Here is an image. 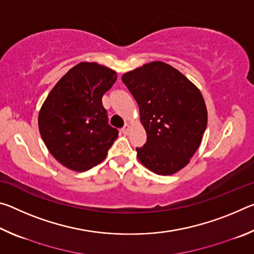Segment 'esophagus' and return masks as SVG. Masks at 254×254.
Listing matches in <instances>:
<instances>
[{
  "label": "esophagus",
  "mask_w": 254,
  "mask_h": 254,
  "mask_svg": "<svg viewBox=\"0 0 254 254\" xmlns=\"http://www.w3.org/2000/svg\"><path fill=\"white\" fill-rule=\"evenodd\" d=\"M130 128H131V127L128 126V124L127 123L126 126H124V127H122V132H123V134H128V132H130Z\"/></svg>",
  "instance_id": "34e87169"
}]
</instances>
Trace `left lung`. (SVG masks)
I'll return each mask as SVG.
<instances>
[{
  "instance_id": "obj_1",
  "label": "left lung",
  "mask_w": 254,
  "mask_h": 254,
  "mask_svg": "<svg viewBox=\"0 0 254 254\" xmlns=\"http://www.w3.org/2000/svg\"><path fill=\"white\" fill-rule=\"evenodd\" d=\"M139 105L147 142L136 157L152 173L169 176L186 167L201 143L207 109L200 91L178 69L152 62L122 76Z\"/></svg>"
}]
</instances>
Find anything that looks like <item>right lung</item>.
Returning <instances> with one entry per match:
<instances>
[{
  "instance_id": "add662e5",
  "label": "right lung",
  "mask_w": 254,
  "mask_h": 254,
  "mask_svg": "<svg viewBox=\"0 0 254 254\" xmlns=\"http://www.w3.org/2000/svg\"><path fill=\"white\" fill-rule=\"evenodd\" d=\"M117 77V71L97 63H79L59 79L42 104L38 117L41 137L66 168L79 173L93 168L119 136L102 104Z\"/></svg>"
}]
</instances>
